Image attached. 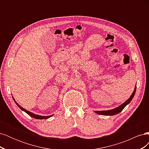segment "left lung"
<instances>
[{"mask_svg": "<svg viewBox=\"0 0 149 149\" xmlns=\"http://www.w3.org/2000/svg\"><path fill=\"white\" fill-rule=\"evenodd\" d=\"M136 86H135L134 90L132 94H131V96H130V97L127 101H125L123 104H122L121 105L114 108V109H113L107 110V111H96L94 112L98 114L103 115V116H114V115L118 114L120 112L123 111L124 109V108L127 104H129L130 102V101H132V100L135 95V93H136Z\"/></svg>", "mask_w": 149, "mask_h": 149, "instance_id": "1", "label": "left lung"}]
</instances>
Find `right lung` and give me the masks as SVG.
I'll list each match as a JSON object with an SVG mask.
<instances>
[{"mask_svg":"<svg viewBox=\"0 0 149 149\" xmlns=\"http://www.w3.org/2000/svg\"><path fill=\"white\" fill-rule=\"evenodd\" d=\"M12 97H13V101H14L16 103V104L18 106V107H19L21 110H22L23 111L25 112L26 114H29L30 116L32 117V118H35V119H46L49 118H50V117H52V116H53V115H52V116H40V115H38V114H35L33 113V112H31L27 111L26 109H24V108H23L22 106H20L19 104H18V103L15 101L14 97H13V96H12Z\"/></svg>","mask_w":149,"mask_h":149,"instance_id":"right-lung-1","label":"right lung"}]
</instances>
